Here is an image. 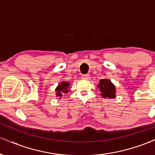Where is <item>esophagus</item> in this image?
I'll return each instance as SVG.
<instances>
[{"label":"esophagus","instance_id":"esophagus-1","mask_svg":"<svg viewBox=\"0 0 155 155\" xmlns=\"http://www.w3.org/2000/svg\"><path fill=\"white\" fill-rule=\"evenodd\" d=\"M90 74H83L82 76H81V78H82L83 79H90Z\"/></svg>","mask_w":155,"mask_h":155}]
</instances>
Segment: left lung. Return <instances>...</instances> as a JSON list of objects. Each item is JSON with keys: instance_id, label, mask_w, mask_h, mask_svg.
I'll use <instances>...</instances> for the list:
<instances>
[{"instance_id": "left-lung-1", "label": "left lung", "mask_w": 155, "mask_h": 155, "mask_svg": "<svg viewBox=\"0 0 155 155\" xmlns=\"http://www.w3.org/2000/svg\"><path fill=\"white\" fill-rule=\"evenodd\" d=\"M97 87L100 88L101 92V95L103 97H108L111 99L116 97V89L115 86L111 83L110 80L104 79H101L100 83L97 85Z\"/></svg>"}]
</instances>
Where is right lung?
Masks as SVG:
<instances>
[{
	"mask_svg": "<svg viewBox=\"0 0 155 155\" xmlns=\"http://www.w3.org/2000/svg\"><path fill=\"white\" fill-rule=\"evenodd\" d=\"M70 83L66 82V81H63L58 84V86L57 87V88L55 89V91H56V95L58 97H61L63 95V93H67L69 91L68 87Z\"/></svg>",
	"mask_w": 155,
	"mask_h": 155,
	"instance_id": "1",
	"label": "right lung"
}]
</instances>
